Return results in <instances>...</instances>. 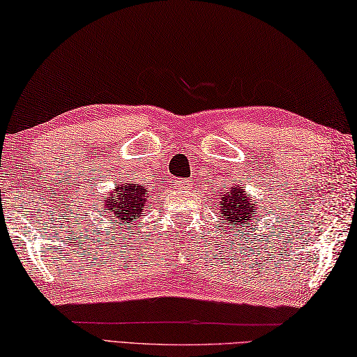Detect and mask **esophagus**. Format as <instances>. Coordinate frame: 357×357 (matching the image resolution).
Here are the masks:
<instances>
[{
    "instance_id": "34e87169",
    "label": "esophagus",
    "mask_w": 357,
    "mask_h": 357,
    "mask_svg": "<svg viewBox=\"0 0 357 357\" xmlns=\"http://www.w3.org/2000/svg\"><path fill=\"white\" fill-rule=\"evenodd\" d=\"M188 185H190V183H188V181H185V180H177L176 181L177 190H188V188H190Z\"/></svg>"
}]
</instances>
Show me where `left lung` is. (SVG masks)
Here are the masks:
<instances>
[{
	"label": "left lung",
	"instance_id": "left-lung-1",
	"mask_svg": "<svg viewBox=\"0 0 357 357\" xmlns=\"http://www.w3.org/2000/svg\"><path fill=\"white\" fill-rule=\"evenodd\" d=\"M244 192L245 191H242V186H231V190L225 192L224 197H220V216L224 218L222 220L225 224L230 222V224L239 228L242 224H247L257 216V213H255L257 202H252V199L245 197Z\"/></svg>",
	"mask_w": 357,
	"mask_h": 357
}]
</instances>
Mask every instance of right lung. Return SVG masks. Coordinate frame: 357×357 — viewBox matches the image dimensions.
I'll return each mask as SVG.
<instances>
[{
  "instance_id": "1",
  "label": "right lung",
  "mask_w": 357,
  "mask_h": 357,
  "mask_svg": "<svg viewBox=\"0 0 357 357\" xmlns=\"http://www.w3.org/2000/svg\"><path fill=\"white\" fill-rule=\"evenodd\" d=\"M147 197H149V194H147L146 188L137 185L135 181L119 185L116 188V192L104 202V208L107 210L105 213L112 219L126 222L127 225H130V222L137 220L143 214Z\"/></svg>"
}]
</instances>
